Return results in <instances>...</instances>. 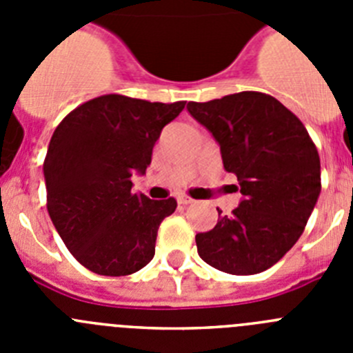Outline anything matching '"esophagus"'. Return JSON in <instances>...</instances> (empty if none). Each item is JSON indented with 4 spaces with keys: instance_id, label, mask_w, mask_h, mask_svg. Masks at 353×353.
<instances>
[{
    "instance_id": "1",
    "label": "esophagus",
    "mask_w": 353,
    "mask_h": 353,
    "mask_svg": "<svg viewBox=\"0 0 353 353\" xmlns=\"http://www.w3.org/2000/svg\"><path fill=\"white\" fill-rule=\"evenodd\" d=\"M176 199H179L180 205H191V203H194V199L189 198V196H185V194H180Z\"/></svg>"
}]
</instances>
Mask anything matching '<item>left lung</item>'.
I'll list each match as a JSON object with an SVG mask.
<instances>
[{
    "mask_svg": "<svg viewBox=\"0 0 353 353\" xmlns=\"http://www.w3.org/2000/svg\"><path fill=\"white\" fill-rule=\"evenodd\" d=\"M187 111L221 146L242 199L214 230L196 235L198 254L217 270L249 276L270 269L304 232L322 191L320 157L310 134L281 102L240 92Z\"/></svg>",
    "mask_w": 353,
    "mask_h": 353,
    "instance_id": "1",
    "label": "left lung"
}]
</instances>
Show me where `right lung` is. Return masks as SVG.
I'll use <instances>...</instances> for the list:
<instances>
[{"instance_id": "obj_1", "label": "right lung", "mask_w": 353, "mask_h": 353, "mask_svg": "<svg viewBox=\"0 0 353 353\" xmlns=\"http://www.w3.org/2000/svg\"><path fill=\"white\" fill-rule=\"evenodd\" d=\"M185 102H148L102 95L84 102L56 127L43 161L48 212L81 265L101 276H129L152 261L162 219L174 198L134 192L161 130Z\"/></svg>"}]
</instances>
